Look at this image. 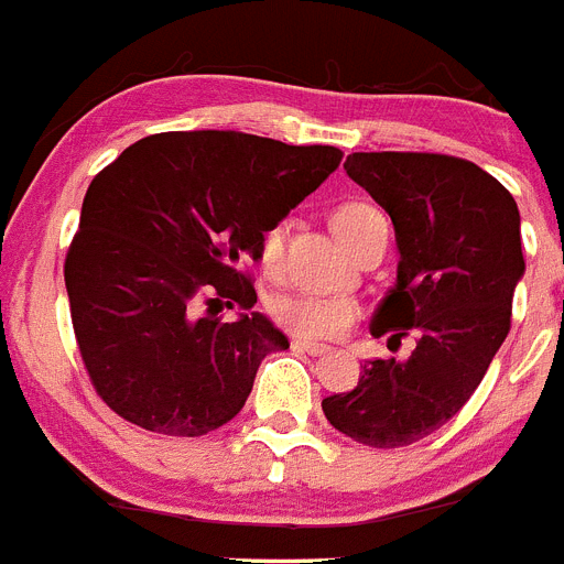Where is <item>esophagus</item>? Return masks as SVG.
<instances>
[{
  "label": "esophagus",
  "instance_id": "esophagus-1",
  "mask_svg": "<svg viewBox=\"0 0 564 564\" xmlns=\"http://www.w3.org/2000/svg\"><path fill=\"white\" fill-rule=\"evenodd\" d=\"M293 350H302L307 352V356H325V352H330V347L327 344H318V341H311V338H293Z\"/></svg>",
  "mask_w": 564,
  "mask_h": 564
}]
</instances>
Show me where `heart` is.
<instances>
[{
	"instance_id": "obj_1",
	"label": "heart",
	"mask_w": 564,
	"mask_h": 564,
	"mask_svg": "<svg viewBox=\"0 0 564 564\" xmlns=\"http://www.w3.org/2000/svg\"><path fill=\"white\" fill-rule=\"evenodd\" d=\"M376 217H383L378 208L367 206V203H344L333 214V226H336L338 237L352 246L358 234L370 226ZM282 246H285V226L273 223L265 228L262 239H259V262L268 273H273L282 262ZM358 316V305L347 296H322V293H291L273 302V318L285 330L296 333V336L311 338H336L341 333L350 330V325Z\"/></svg>"
}]
</instances>
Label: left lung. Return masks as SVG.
Returning <instances> with one entry per match:
<instances>
[{
  "instance_id": "obj_1",
  "label": "left lung",
  "mask_w": 564,
  "mask_h": 564,
  "mask_svg": "<svg viewBox=\"0 0 564 564\" xmlns=\"http://www.w3.org/2000/svg\"><path fill=\"white\" fill-rule=\"evenodd\" d=\"M344 169L390 214L401 251L372 336L417 338L406 361L364 364L356 390L322 410L341 435L398 449L452 421L506 341L525 273L520 212L497 177L452 154L352 152Z\"/></svg>"
}]
</instances>
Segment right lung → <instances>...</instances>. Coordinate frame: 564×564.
<instances>
[{
    "label": "right lung",
    "mask_w": 564,
    "mask_h": 564,
    "mask_svg": "<svg viewBox=\"0 0 564 564\" xmlns=\"http://www.w3.org/2000/svg\"><path fill=\"white\" fill-rule=\"evenodd\" d=\"M338 163L336 147L208 129L149 134L93 177L64 282L84 370L115 415L200 437L246 406L288 338L253 311L239 262Z\"/></svg>",
    "instance_id": "right-lung-1"
}]
</instances>
